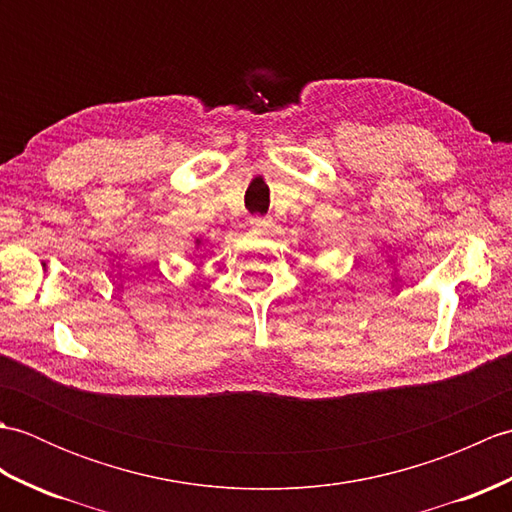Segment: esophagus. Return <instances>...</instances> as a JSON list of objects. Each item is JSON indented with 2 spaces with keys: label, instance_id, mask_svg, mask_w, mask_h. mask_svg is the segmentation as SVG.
I'll return each instance as SVG.
<instances>
[{
  "label": "esophagus",
  "instance_id": "34e87169",
  "mask_svg": "<svg viewBox=\"0 0 512 512\" xmlns=\"http://www.w3.org/2000/svg\"><path fill=\"white\" fill-rule=\"evenodd\" d=\"M270 220H266V217H250V228H253V233L257 235H264L270 231Z\"/></svg>",
  "mask_w": 512,
  "mask_h": 512
}]
</instances>
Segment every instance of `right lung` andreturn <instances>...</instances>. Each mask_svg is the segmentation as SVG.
I'll return each instance as SVG.
<instances>
[{
    "label": "right lung",
    "mask_w": 512,
    "mask_h": 512,
    "mask_svg": "<svg viewBox=\"0 0 512 512\" xmlns=\"http://www.w3.org/2000/svg\"><path fill=\"white\" fill-rule=\"evenodd\" d=\"M195 244H198V246H200V244H202V242H200V239H195Z\"/></svg>",
    "instance_id": "obj_1"
}]
</instances>
